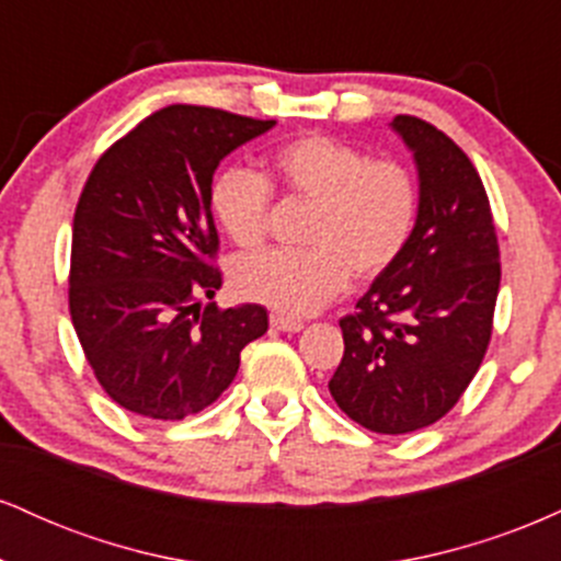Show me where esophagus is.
I'll list each match as a JSON object with an SVG mask.
<instances>
[{
	"label": "esophagus",
	"mask_w": 561,
	"mask_h": 561,
	"mask_svg": "<svg viewBox=\"0 0 561 561\" xmlns=\"http://www.w3.org/2000/svg\"><path fill=\"white\" fill-rule=\"evenodd\" d=\"M272 327H274V330H279V332H300L302 330V321L300 319H289V317H279V313H274Z\"/></svg>",
	"instance_id": "1"
}]
</instances>
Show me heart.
Returning a JSON list of instances; mask_svg holds the SVG:
<instances>
[{"mask_svg": "<svg viewBox=\"0 0 561 561\" xmlns=\"http://www.w3.org/2000/svg\"><path fill=\"white\" fill-rule=\"evenodd\" d=\"M272 186L311 203L300 250L244 255L231 268L242 298L287 317H306L332 300L347 279L369 282L401 259L420 214L414 173L390 158L369 160L358 147L306 134L282 145L259 173L221 171L210 184V210L237 248L253 250L268 234Z\"/></svg>", "mask_w": 561, "mask_h": 561, "instance_id": "b5f03b06", "label": "heart"}]
</instances>
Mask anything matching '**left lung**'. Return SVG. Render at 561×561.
<instances>
[{
  "mask_svg": "<svg viewBox=\"0 0 561 561\" xmlns=\"http://www.w3.org/2000/svg\"><path fill=\"white\" fill-rule=\"evenodd\" d=\"M392 128L414 152L420 214L405 250L340 319L330 379L340 409L371 433L403 435L448 414L493 332L501 263L480 173L454 139L414 115Z\"/></svg>",
  "mask_w": 561,
  "mask_h": 561,
  "instance_id": "obj_1",
  "label": "left lung"
}]
</instances>
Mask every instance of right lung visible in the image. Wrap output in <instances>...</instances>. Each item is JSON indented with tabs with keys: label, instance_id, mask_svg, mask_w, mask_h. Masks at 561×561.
<instances>
[{
	"label": "right lung",
	"instance_id": "obj_1",
	"mask_svg": "<svg viewBox=\"0 0 561 561\" xmlns=\"http://www.w3.org/2000/svg\"><path fill=\"white\" fill-rule=\"evenodd\" d=\"M276 121L169 105L102 152L76 205L70 319L96 382L139 416L176 422L229 388L263 306L199 311L214 298V173Z\"/></svg>",
	"mask_w": 561,
	"mask_h": 561
}]
</instances>
